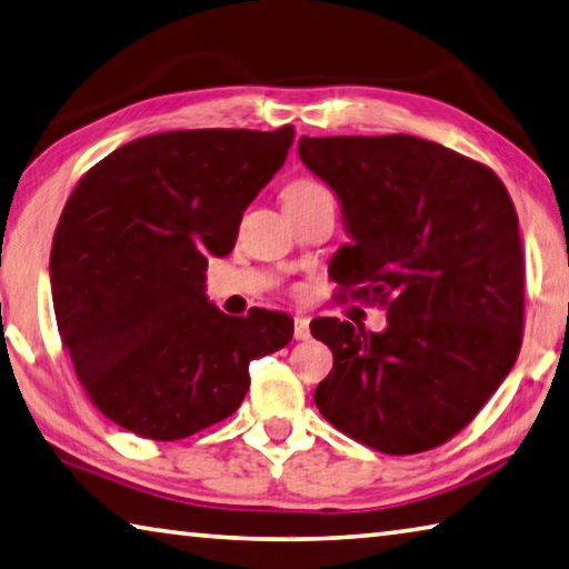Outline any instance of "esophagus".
I'll list each match as a JSON object with an SVG mask.
<instances>
[{"label":"esophagus","instance_id":"1","mask_svg":"<svg viewBox=\"0 0 569 569\" xmlns=\"http://www.w3.org/2000/svg\"><path fill=\"white\" fill-rule=\"evenodd\" d=\"M310 337V320L302 315L295 317V340H307Z\"/></svg>","mask_w":569,"mask_h":569}]
</instances>
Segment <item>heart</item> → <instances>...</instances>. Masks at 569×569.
Masks as SVG:
<instances>
[{
    "mask_svg": "<svg viewBox=\"0 0 569 569\" xmlns=\"http://www.w3.org/2000/svg\"><path fill=\"white\" fill-rule=\"evenodd\" d=\"M330 194L320 182H312V179H297L290 187L284 189V204L292 202H307V199Z\"/></svg>",
    "mask_w": 569,
    "mask_h": 569,
    "instance_id": "1",
    "label": "heart"
}]
</instances>
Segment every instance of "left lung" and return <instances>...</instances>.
<instances>
[{
  "instance_id": "8db88e82",
  "label": "left lung",
  "mask_w": 569,
  "mask_h": 569,
  "mask_svg": "<svg viewBox=\"0 0 569 569\" xmlns=\"http://www.w3.org/2000/svg\"><path fill=\"white\" fill-rule=\"evenodd\" d=\"M300 159L340 197L352 244L342 290L387 307L382 332L312 320L335 355L325 420L385 455L427 452L475 420L520 355L525 259L490 167L412 134L302 137Z\"/></svg>"
}]
</instances>
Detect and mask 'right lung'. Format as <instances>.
<instances>
[{
  "label": "right lung",
  "instance_id": "1",
  "mask_svg": "<svg viewBox=\"0 0 569 569\" xmlns=\"http://www.w3.org/2000/svg\"><path fill=\"white\" fill-rule=\"evenodd\" d=\"M292 139V124L139 137L67 199L49 257L57 327L89 400L124 430L172 442L222 422L249 362L292 340V317H229L204 295L207 257L232 252Z\"/></svg>",
  "mask_w": 569,
  "mask_h": 569
}]
</instances>
